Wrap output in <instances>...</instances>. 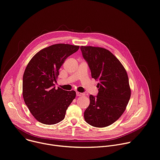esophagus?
I'll use <instances>...</instances> for the list:
<instances>
[{"label":"esophagus","instance_id":"obj_1","mask_svg":"<svg viewBox=\"0 0 160 160\" xmlns=\"http://www.w3.org/2000/svg\"><path fill=\"white\" fill-rule=\"evenodd\" d=\"M76 95L77 96H83V95H84V93H80V92H76Z\"/></svg>","mask_w":160,"mask_h":160}]
</instances>
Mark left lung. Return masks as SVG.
<instances>
[{
	"mask_svg": "<svg viewBox=\"0 0 160 160\" xmlns=\"http://www.w3.org/2000/svg\"><path fill=\"white\" fill-rule=\"evenodd\" d=\"M80 48L92 78L99 81L98 93L97 96H90V103L84 111V119L95 127L109 126L121 117L130 98L127 71L108 49L82 46Z\"/></svg>",
	"mask_w": 160,
	"mask_h": 160,
	"instance_id": "1",
	"label": "left lung"
}]
</instances>
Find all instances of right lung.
I'll return each instance as SVG.
<instances>
[{"instance_id": "obj_1", "label": "right lung", "mask_w": 160, "mask_h": 160, "mask_svg": "<svg viewBox=\"0 0 160 160\" xmlns=\"http://www.w3.org/2000/svg\"><path fill=\"white\" fill-rule=\"evenodd\" d=\"M79 46L57 44L44 48L28 63L23 77V97L33 116L45 125L62 121L69 105L76 97L75 91L56 89L55 82L59 69Z\"/></svg>"}]
</instances>
